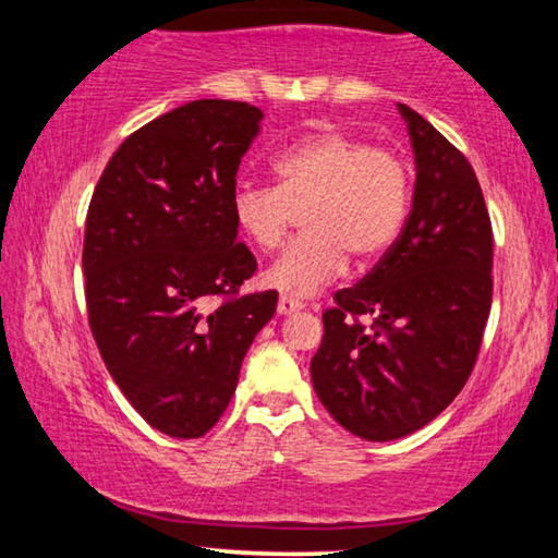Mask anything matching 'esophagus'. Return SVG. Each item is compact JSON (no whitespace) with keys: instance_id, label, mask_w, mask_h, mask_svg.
Here are the masks:
<instances>
[{"instance_id":"34e87169","label":"esophagus","mask_w":558,"mask_h":558,"mask_svg":"<svg viewBox=\"0 0 558 558\" xmlns=\"http://www.w3.org/2000/svg\"><path fill=\"white\" fill-rule=\"evenodd\" d=\"M302 307L304 304L300 300H294V296H289V294L279 296V304H277L279 315H294V312H300Z\"/></svg>"}]
</instances>
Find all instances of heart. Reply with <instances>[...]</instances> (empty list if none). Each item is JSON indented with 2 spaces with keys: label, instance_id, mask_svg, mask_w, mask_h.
<instances>
[{
  "label": "heart",
  "instance_id": "1",
  "mask_svg": "<svg viewBox=\"0 0 558 558\" xmlns=\"http://www.w3.org/2000/svg\"><path fill=\"white\" fill-rule=\"evenodd\" d=\"M274 185H239L231 210L262 251L287 239L304 210V231L266 271V284L310 296L345 271L348 254L373 262L396 241L409 213V167L391 149L338 129L302 136L277 151Z\"/></svg>",
  "mask_w": 558,
  "mask_h": 558
}]
</instances>
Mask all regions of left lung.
Returning a JSON list of instances; mask_svg holds the SVG:
<instances>
[{"label":"left lung","instance_id":"1","mask_svg":"<svg viewBox=\"0 0 558 558\" xmlns=\"http://www.w3.org/2000/svg\"><path fill=\"white\" fill-rule=\"evenodd\" d=\"M416 182L407 226L355 287L335 294L310 373L340 426L368 441L414 434L468 384L493 304V228L475 170L399 104ZM373 316L371 331L356 323Z\"/></svg>","mask_w":558,"mask_h":558}]
</instances>
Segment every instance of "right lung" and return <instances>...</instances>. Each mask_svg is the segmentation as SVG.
I'll list each match as a JSON object with an SVG mask.
<instances>
[{"label": "right lung", "mask_w": 558, "mask_h": 558, "mask_svg": "<svg viewBox=\"0 0 558 558\" xmlns=\"http://www.w3.org/2000/svg\"><path fill=\"white\" fill-rule=\"evenodd\" d=\"M264 113L203 98L126 136L88 205V325L121 393L157 432L197 439L235 391L277 292L239 294L256 258L231 201Z\"/></svg>", "instance_id": "1"}]
</instances>
